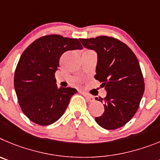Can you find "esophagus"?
Returning a JSON list of instances; mask_svg holds the SVG:
<instances>
[{
	"mask_svg": "<svg viewBox=\"0 0 160 160\" xmlns=\"http://www.w3.org/2000/svg\"><path fill=\"white\" fill-rule=\"evenodd\" d=\"M82 94L84 96V97H85L86 99L88 100V101H92V100H93V96H92V95L88 94V93L85 92H82Z\"/></svg>",
	"mask_w": 160,
	"mask_h": 160,
	"instance_id": "34e87169",
	"label": "esophagus"
}]
</instances>
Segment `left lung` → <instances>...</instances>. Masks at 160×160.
<instances>
[{
	"label": "left lung",
	"mask_w": 160,
	"mask_h": 160,
	"mask_svg": "<svg viewBox=\"0 0 160 160\" xmlns=\"http://www.w3.org/2000/svg\"><path fill=\"white\" fill-rule=\"evenodd\" d=\"M80 41L97 52L95 78L107 91L105 98H96L104 102V112L95 118L96 122L107 130L121 128L135 116L144 92L139 60L128 46L114 37L100 36Z\"/></svg>",
	"instance_id": "1"
}]
</instances>
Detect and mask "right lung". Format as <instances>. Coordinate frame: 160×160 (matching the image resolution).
Wrapping results in <instances>:
<instances>
[{
  "label": "right lung",
  "instance_id": "right-lung-1",
  "mask_svg": "<svg viewBox=\"0 0 160 160\" xmlns=\"http://www.w3.org/2000/svg\"><path fill=\"white\" fill-rule=\"evenodd\" d=\"M81 48L78 39L51 34L37 39L23 52L15 70L14 88L20 107L31 121L47 126L64 114L77 91L58 88L56 70L63 53Z\"/></svg>",
  "mask_w": 160,
  "mask_h": 160
}]
</instances>
